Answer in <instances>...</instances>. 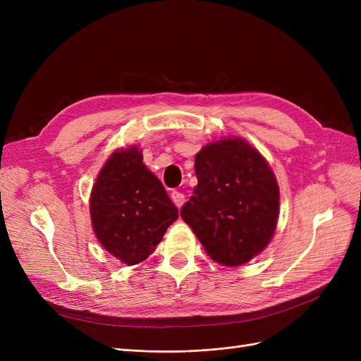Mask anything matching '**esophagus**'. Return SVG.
I'll return each instance as SVG.
<instances>
[{"label":"esophagus","instance_id":"esophagus-1","mask_svg":"<svg viewBox=\"0 0 361 361\" xmlns=\"http://www.w3.org/2000/svg\"><path fill=\"white\" fill-rule=\"evenodd\" d=\"M171 200H173L174 204L178 206V209H180L182 204L185 203V195L182 192H179V191H173L171 192Z\"/></svg>","mask_w":361,"mask_h":361}]
</instances>
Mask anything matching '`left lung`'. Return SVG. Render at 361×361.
<instances>
[{
    "label": "left lung",
    "instance_id": "left-lung-1",
    "mask_svg": "<svg viewBox=\"0 0 361 361\" xmlns=\"http://www.w3.org/2000/svg\"><path fill=\"white\" fill-rule=\"evenodd\" d=\"M194 195L180 216L224 267L247 264L269 244L280 192L265 158L244 138H221L195 155Z\"/></svg>",
    "mask_w": 361,
    "mask_h": 361
}]
</instances>
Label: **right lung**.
I'll return each instance as SVG.
<instances>
[{
  "mask_svg": "<svg viewBox=\"0 0 361 361\" xmlns=\"http://www.w3.org/2000/svg\"><path fill=\"white\" fill-rule=\"evenodd\" d=\"M92 226L101 245L126 265L146 260L178 220L161 180L137 146L118 149L97 174L90 195Z\"/></svg>",
  "mask_w": 361,
  "mask_h": 361,
  "instance_id": "1",
  "label": "right lung"
}]
</instances>
